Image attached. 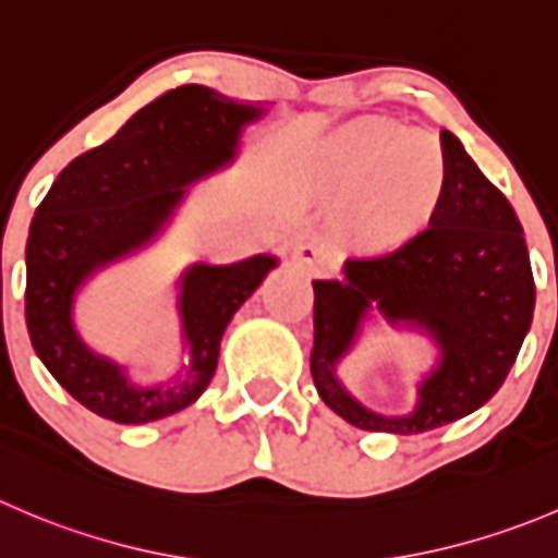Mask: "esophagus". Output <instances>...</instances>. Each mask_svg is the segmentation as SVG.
Returning a JSON list of instances; mask_svg holds the SVG:
<instances>
[{
  "label": "esophagus",
  "mask_w": 558,
  "mask_h": 558,
  "mask_svg": "<svg viewBox=\"0 0 558 558\" xmlns=\"http://www.w3.org/2000/svg\"><path fill=\"white\" fill-rule=\"evenodd\" d=\"M294 262L300 264L305 272H324V269L329 267V258L327 253L322 251V247L311 245V242H300V245L294 247Z\"/></svg>",
  "instance_id": "1"
}]
</instances>
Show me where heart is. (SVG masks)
I'll return each instance as SVG.
<instances>
[{
  "label": "heart",
  "instance_id": "b5f03b06",
  "mask_svg": "<svg viewBox=\"0 0 558 558\" xmlns=\"http://www.w3.org/2000/svg\"><path fill=\"white\" fill-rule=\"evenodd\" d=\"M311 180L324 196L349 202L351 229L362 240L398 242L434 220L450 163L436 135L356 119L313 149Z\"/></svg>",
  "mask_w": 558,
  "mask_h": 558
}]
</instances>
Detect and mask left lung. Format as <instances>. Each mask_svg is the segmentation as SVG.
<instances>
[{
  "instance_id": "obj_1",
  "label": "left lung",
  "mask_w": 558,
  "mask_h": 558,
  "mask_svg": "<svg viewBox=\"0 0 558 558\" xmlns=\"http://www.w3.org/2000/svg\"><path fill=\"white\" fill-rule=\"evenodd\" d=\"M441 147L450 182L434 220L392 251L345 258L343 280H313V381L335 414L373 434H425L477 411L532 327L534 275L515 209L450 130ZM371 306L393 326L425 328L442 351L411 415L365 410L333 376Z\"/></svg>"
}]
</instances>
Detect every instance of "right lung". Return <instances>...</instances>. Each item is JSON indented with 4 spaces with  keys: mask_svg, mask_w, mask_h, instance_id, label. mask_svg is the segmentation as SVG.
Segmentation results:
<instances>
[{
    "mask_svg": "<svg viewBox=\"0 0 558 558\" xmlns=\"http://www.w3.org/2000/svg\"><path fill=\"white\" fill-rule=\"evenodd\" d=\"M262 106L185 84L135 111L106 144L78 155L37 207L26 240V329L53 378L97 416L142 425L191 405L213 381L220 338L278 258L193 264L180 280L185 373L169 387H138L95 354L73 324L75 291L106 264L147 245L185 187L231 163Z\"/></svg>",
    "mask_w": 558,
    "mask_h": 558,
    "instance_id": "1",
    "label": "right lung"
}]
</instances>
